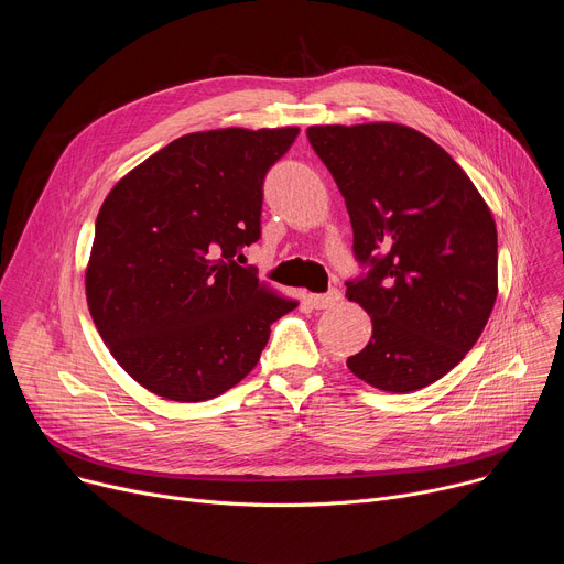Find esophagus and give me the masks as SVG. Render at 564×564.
<instances>
[{
	"mask_svg": "<svg viewBox=\"0 0 564 564\" xmlns=\"http://www.w3.org/2000/svg\"><path fill=\"white\" fill-rule=\"evenodd\" d=\"M338 302H340V290H336V288L329 290V292H324V294H311V304L315 308H332Z\"/></svg>",
	"mask_w": 564,
	"mask_h": 564,
	"instance_id": "1",
	"label": "esophagus"
}]
</instances>
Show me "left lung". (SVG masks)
I'll return each instance as SVG.
<instances>
[{"instance_id":"1","label":"left lung","mask_w":564,"mask_h":564,"mask_svg":"<svg viewBox=\"0 0 564 564\" xmlns=\"http://www.w3.org/2000/svg\"><path fill=\"white\" fill-rule=\"evenodd\" d=\"M311 145L345 198L354 253L372 270L347 283L372 319L347 368L370 387L411 393L478 343L498 294L496 221L464 169L400 123L311 126Z\"/></svg>"}]
</instances>
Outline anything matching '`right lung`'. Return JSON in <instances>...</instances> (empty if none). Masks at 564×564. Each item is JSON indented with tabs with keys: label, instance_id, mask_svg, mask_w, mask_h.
Instances as JSON below:
<instances>
[{
	"label": "right lung",
	"instance_id": "1",
	"mask_svg": "<svg viewBox=\"0 0 564 564\" xmlns=\"http://www.w3.org/2000/svg\"><path fill=\"white\" fill-rule=\"evenodd\" d=\"M300 128L177 137L100 205L86 304L107 349L145 391L213 400L258 364L270 324L300 302L237 264L258 242L264 173Z\"/></svg>",
	"mask_w": 564,
	"mask_h": 564
}]
</instances>
